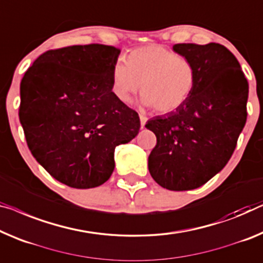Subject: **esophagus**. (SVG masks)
<instances>
[{"label":"esophagus","mask_w":263,"mask_h":263,"mask_svg":"<svg viewBox=\"0 0 263 263\" xmlns=\"http://www.w3.org/2000/svg\"><path fill=\"white\" fill-rule=\"evenodd\" d=\"M139 119H140V126H142V128H144L145 124H146V121H147V118H146V117H145V116L140 115V116H139Z\"/></svg>","instance_id":"obj_1"}]
</instances>
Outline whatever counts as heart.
<instances>
[{
	"label": "heart",
	"instance_id": "heart-1",
	"mask_svg": "<svg viewBox=\"0 0 263 263\" xmlns=\"http://www.w3.org/2000/svg\"><path fill=\"white\" fill-rule=\"evenodd\" d=\"M197 74L193 62L165 47L150 45L137 48L115 61L111 92L121 104H130L142 86V103L159 113L178 109L193 94Z\"/></svg>",
	"mask_w": 263,
	"mask_h": 263
}]
</instances>
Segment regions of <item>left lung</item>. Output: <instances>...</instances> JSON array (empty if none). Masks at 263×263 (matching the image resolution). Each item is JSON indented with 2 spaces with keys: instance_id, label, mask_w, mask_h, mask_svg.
Instances as JSON below:
<instances>
[{
  "instance_id": "obj_1",
  "label": "left lung",
  "mask_w": 263,
  "mask_h": 263,
  "mask_svg": "<svg viewBox=\"0 0 263 263\" xmlns=\"http://www.w3.org/2000/svg\"><path fill=\"white\" fill-rule=\"evenodd\" d=\"M172 49L193 62L197 80L183 106L145 125L157 137L148 171L160 186L184 191L202 186L228 163L247 120L248 81L224 46L177 44Z\"/></svg>"
}]
</instances>
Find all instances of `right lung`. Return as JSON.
Here are the masks:
<instances>
[{"label":"right lung","instance_id":"1","mask_svg":"<svg viewBox=\"0 0 263 263\" xmlns=\"http://www.w3.org/2000/svg\"><path fill=\"white\" fill-rule=\"evenodd\" d=\"M120 50L69 46L41 54L22 78L20 123L50 176L77 189L99 186L115 170V150L138 135V113L116 99L111 72Z\"/></svg>","mask_w":263,"mask_h":263}]
</instances>
